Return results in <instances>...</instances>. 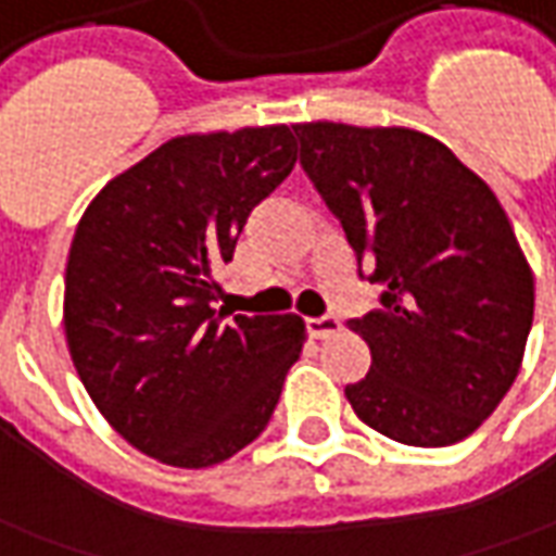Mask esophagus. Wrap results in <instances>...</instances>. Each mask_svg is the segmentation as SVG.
I'll return each mask as SVG.
<instances>
[{
  "mask_svg": "<svg viewBox=\"0 0 556 556\" xmlns=\"http://www.w3.org/2000/svg\"><path fill=\"white\" fill-rule=\"evenodd\" d=\"M305 327H308V336H312V339H329V336H336V332L342 329V320L332 315L308 317V320H305Z\"/></svg>",
  "mask_w": 556,
  "mask_h": 556,
  "instance_id": "1",
  "label": "esophagus"
}]
</instances>
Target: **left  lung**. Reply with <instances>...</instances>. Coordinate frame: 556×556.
<instances>
[{
    "label": "left lung",
    "instance_id": "1",
    "mask_svg": "<svg viewBox=\"0 0 556 556\" xmlns=\"http://www.w3.org/2000/svg\"><path fill=\"white\" fill-rule=\"evenodd\" d=\"M302 168L384 287L348 320L372 366L344 396L393 442L445 447L493 415L533 327V269L496 193L405 126H293Z\"/></svg>",
    "mask_w": 556,
    "mask_h": 556
}]
</instances>
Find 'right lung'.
<instances>
[{
  "label": "right lung",
  "instance_id": "1",
  "mask_svg": "<svg viewBox=\"0 0 556 556\" xmlns=\"http://www.w3.org/2000/svg\"><path fill=\"white\" fill-rule=\"evenodd\" d=\"M296 166L285 124L193 132L111 178L68 248L63 327L96 408L141 454L205 469L266 430L300 359L296 315L227 320L217 269Z\"/></svg>",
  "mask_w": 556,
  "mask_h": 556
}]
</instances>
